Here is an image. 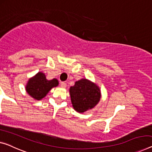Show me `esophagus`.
<instances>
[{
	"label": "esophagus",
	"mask_w": 152,
	"mask_h": 152,
	"mask_svg": "<svg viewBox=\"0 0 152 152\" xmlns=\"http://www.w3.org/2000/svg\"><path fill=\"white\" fill-rule=\"evenodd\" d=\"M66 83H65V82H61V86L62 87H63V88H65L66 87Z\"/></svg>",
	"instance_id": "obj_1"
}]
</instances>
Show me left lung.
<instances>
[{
    "label": "left lung",
    "instance_id": "left-lung-1",
    "mask_svg": "<svg viewBox=\"0 0 152 152\" xmlns=\"http://www.w3.org/2000/svg\"><path fill=\"white\" fill-rule=\"evenodd\" d=\"M72 106L76 111L84 113L91 109L100 99V91L96 84L81 79L69 89Z\"/></svg>",
    "mask_w": 152,
    "mask_h": 152
}]
</instances>
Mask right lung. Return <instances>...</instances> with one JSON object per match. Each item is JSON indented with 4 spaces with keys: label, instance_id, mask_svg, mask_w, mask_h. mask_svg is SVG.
Listing matches in <instances>:
<instances>
[{
    "label": "right lung",
    "instance_id": "obj_1",
    "mask_svg": "<svg viewBox=\"0 0 152 152\" xmlns=\"http://www.w3.org/2000/svg\"><path fill=\"white\" fill-rule=\"evenodd\" d=\"M58 85V82L56 79L48 80L44 74L39 72L28 80L26 90L32 98L39 100L46 96L52 88Z\"/></svg>",
    "mask_w": 152,
    "mask_h": 152
}]
</instances>
